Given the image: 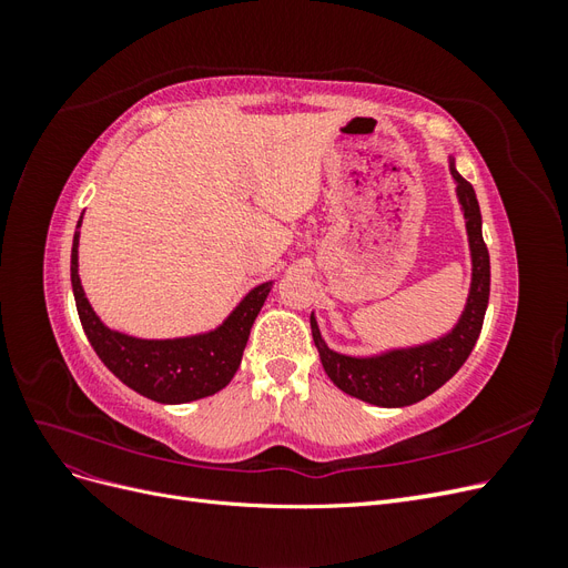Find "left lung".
<instances>
[{"label": "left lung", "mask_w": 568, "mask_h": 568, "mask_svg": "<svg viewBox=\"0 0 568 568\" xmlns=\"http://www.w3.org/2000/svg\"><path fill=\"white\" fill-rule=\"evenodd\" d=\"M450 175L457 184V199L467 222L469 251H471V286L467 305L448 334L409 348H393L379 355L355 357L343 355L326 346L315 315H311L313 341L317 346L326 376L357 400L379 407H405L424 400L453 379L457 369L471 355L480 326H484L488 296H490V255L480 232V209L474 186L464 180L455 159H450Z\"/></svg>", "instance_id": "obj_1"}]
</instances>
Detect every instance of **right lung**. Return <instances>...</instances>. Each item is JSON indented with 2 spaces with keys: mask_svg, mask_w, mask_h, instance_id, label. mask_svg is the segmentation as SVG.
I'll return each mask as SVG.
<instances>
[{
  "mask_svg": "<svg viewBox=\"0 0 568 568\" xmlns=\"http://www.w3.org/2000/svg\"><path fill=\"white\" fill-rule=\"evenodd\" d=\"M80 225L82 215L78 220V230ZM78 230L71 251L73 296L82 329L101 363L125 386L163 405L192 403L225 388L242 365L251 326L261 313L272 282L251 288L227 320L211 332L180 338H136L109 329L92 311L78 274Z\"/></svg>",
  "mask_w": 568,
  "mask_h": 568,
  "instance_id": "right-lung-1",
  "label": "right lung"
}]
</instances>
